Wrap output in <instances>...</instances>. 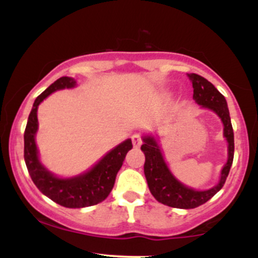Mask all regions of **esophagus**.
Listing matches in <instances>:
<instances>
[{"label":"esophagus","instance_id":"esophagus-1","mask_svg":"<svg viewBox=\"0 0 258 258\" xmlns=\"http://www.w3.org/2000/svg\"><path fill=\"white\" fill-rule=\"evenodd\" d=\"M132 139V143H133V147L135 148H139L142 146V137L141 135H138V133H135V135L131 137Z\"/></svg>","mask_w":258,"mask_h":258}]
</instances>
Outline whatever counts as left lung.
<instances>
[{
    "instance_id": "obj_1",
    "label": "left lung",
    "mask_w": 258,
    "mask_h": 258,
    "mask_svg": "<svg viewBox=\"0 0 258 258\" xmlns=\"http://www.w3.org/2000/svg\"><path fill=\"white\" fill-rule=\"evenodd\" d=\"M188 78L193 84V99L203 108L215 111L223 122V136L228 142V160L227 164L222 168L221 178L217 185L207 190H195L182 184L171 173L154 137L150 136L143 137L144 144H142L141 149L146 155L144 174L150 193L159 203L176 209H195L211 199L226 183L234 158V132L226 98L211 82L207 81L203 76L198 74H188Z\"/></svg>"
}]
</instances>
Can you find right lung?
Masks as SVG:
<instances>
[{
	"mask_svg": "<svg viewBox=\"0 0 258 258\" xmlns=\"http://www.w3.org/2000/svg\"><path fill=\"white\" fill-rule=\"evenodd\" d=\"M75 86V80L63 76L43 91L35 99L24 132V160L32 182L41 193L59 205L69 209H81L97 205L105 200L114 186L115 178L122 166L126 154L133 147L131 139H127L110 150L90 171L72 178H59L42 166L38 160L37 147L35 143V135L38 127V105L53 92Z\"/></svg>",
	"mask_w": 258,
	"mask_h": 258,
	"instance_id": "obj_1",
	"label": "right lung"
}]
</instances>
